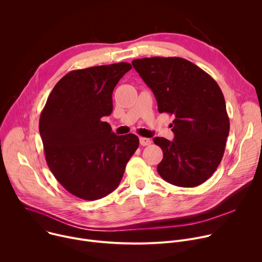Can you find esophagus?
Wrapping results in <instances>:
<instances>
[{
  "label": "esophagus",
  "instance_id": "obj_1",
  "mask_svg": "<svg viewBox=\"0 0 262 262\" xmlns=\"http://www.w3.org/2000/svg\"><path fill=\"white\" fill-rule=\"evenodd\" d=\"M151 143V140L150 139H148V138H140V144L142 145V146H147V145H149Z\"/></svg>",
  "mask_w": 262,
  "mask_h": 262
}]
</instances>
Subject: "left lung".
I'll use <instances>...</instances> for the list:
<instances>
[{
  "mask_svg": "<svg viewBox=\"0 0 262 262\" xmlns=\"http://www.w3.org/2000/svg\"><path fill=\"white\" fill-rule=\"evenodd\" d=\"M150 88L160 113L174 115V140L156 137L164 154L158 172L167 182L193 188L206 181L220 165L229 135V118L216 82L194 63L177 57L132 62Z\"/></svg>",
  "mask_w": 262,
  "mask_h": 262,
  "instance_id": "obj_1",
  "label": "left lung"
}]
</instances>
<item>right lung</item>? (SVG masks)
I'll return each mask as SVG.
<instances>
[{"label":"right lung","instance_id":"1","mask_svg":"<svg viewBox=\"0 0 262 262\" xmlns=\"http://www.w3.org/2000/svg\"><path fill=\"white\" fill-rule=\"evenodd\" d=\"M129 63L68 72L52 90L39 119L49 168L70 194L97 200L118 188L139 147L134 134L117 136L102 117L113 111L112 94Z\"/></svg>","mask_w":262,"mask_h":262}]
</instances>
